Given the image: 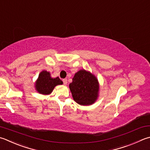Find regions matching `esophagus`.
<instances>
[{
	"mask_svg": "<svg viewBox=\"0 0 150 150\" xmlns=\"http://www.w3.org/2000/svg\"><path fill=\"white\" fill-rule=\"evenodd\" d=\"M63 83L64 85H67V83H68V81H67V79H63Z\"/></svg>",
	"mask_w": 150,
	"mask_h": 150,
	"instance_id": "obj_1",
	"label": "esophagus"
}]
</instances>
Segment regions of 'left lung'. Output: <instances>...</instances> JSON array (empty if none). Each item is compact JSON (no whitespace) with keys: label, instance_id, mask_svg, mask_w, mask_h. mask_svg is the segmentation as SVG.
<instances>
[{"label":"left lung","instance_id":"obj_1","mask_svg":"<svg viewBox=\"0 0 150 150\" xmlns=\"http://www.w3.org/2000/svg\"><path fill=\"white\" fill-rule=\"evenodd\" d=\"M73 99L78 104L89 106L98 99L99 83L97 77L89 71L82 69L74 74L69 84Z\"/></svg>","mask_w":150,"mask_h":150}]
</instances>
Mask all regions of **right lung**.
<instances>
[{
  "label": "right lung",
  "instance_id": "add662e5",
  "mask_svg": "<svg viewBox=\"0 0 150 150\" xmlns=\"http://www.w3.org/2000/svg\"><path fill=\"white\" fill-rule=\"evenodd\" d=\"M63 83V82L59 77L52 78L50 72L42 70L35 81V87L36 91L40 94L47 95L52 93L55 86Z\"/></svg>",
  "mask_w": 150,
  "mask_h": 150
}]
</instances>
